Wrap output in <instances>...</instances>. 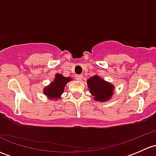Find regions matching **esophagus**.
<instances>
[{
  "label": "esophagus",
  "instance_id": "esophagus-1",
  "mask_svg": "<svg viewBox=\"0 0 156 156\" xmlns=\"http://www.w3.org/2000/svg\"><path fill=\"white\" fill-rule=\"evenodd\" d=\"M75 78H76V80H78V81H81L83 78V75H75Z\"/></svg>",
  "mask_w": 156,
  "mask_h": 156
}]
</instances>
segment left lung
Masks as SVG:
<instances>
[{"instance_id":"8db88e82","label":"left lung","mask_w":156,"mask_h":156,"mask_svg":"<svg viewBox=\"0 0 156 156\" xmlns=\"http://www.w3.org/2000/svg\"><path fill=\"white\" fill-rule=\"evenodd\" d=\"M90 92L96 101H106L114 94V86L98 75H94L87 81Z\"/></svg>"}]
</instances>
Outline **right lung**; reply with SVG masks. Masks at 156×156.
I'll use <instances>...</instances> for the list:
<instances>
[{"label":"right lung","instance_id":"right-lung-1","mask_svg":"<svg viewBox=\"0 0 156 156\" xmlns=\"http://www.w3.org/2000/svg\"><path fill=\"white\" fill-rule=\"evenodd\" d=\"M72 81L71 78L64 77L61 74L55 75V78L48 87H45L43 93L48 99H59L64 90V87L69 81Z\"/></svg>","mask_w":156,"mask_h":156}]
</instances>
